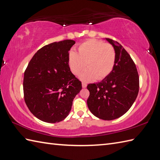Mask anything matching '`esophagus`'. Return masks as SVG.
Instances as JSON below:
<instances>
[{"label": "esophagus", "mask_w": 160, "mask_h": 160, "mask_svg": "<svg viewBox=\"0 0 160 160\" xmlns=\"http://www.w3.org/2000/svg\"><path fill=\"white\" fill-rule=\"evenodd\" d=\"M82 88H86L87 85L85 82H82Z\"/></svg>", "instance_id": "esophagus-1"}]
</instances>
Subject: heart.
Here are the masks:
<instances>
[{
  "mask_svg": "<svg viewBox=\"0 0 160 160\" xmlns=\"http://www.w3.org/2000/svg\"><path fill=\"white\" fill-rule=\"evenodd\" d=\"M116 52L110 44L91 39L80 44L78 53L71 51L68 54V64L74 75L78 76L84 68L88 69L80 74V79L91 82L95 79L101 80L107 78L113 71Z\"/></svg>",
  "mask_w": 160,
  "mask_h": 160,
  "instance_id": "1",
  "label": "heart"
}]
</instances>
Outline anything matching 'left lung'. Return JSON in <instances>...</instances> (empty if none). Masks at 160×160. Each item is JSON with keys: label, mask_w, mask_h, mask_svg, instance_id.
Masks as SVG:
<instances>
[{"label": "left lung", "mask_w": 160, "mask_h": 160, "mask_svg": "<svg viewBox=\"0 0 160 160\" xmlns=\"http://www.w3.org/2000/svg\"><path fill=\"white\" fill-rule=\"evenodd\" d=\"M114 47L116 60L113 71L101 82L89 84L87 106L95 116L113 120L129 110L139 92V76L136 66L120 43L105 38Z\"/></svg>", "instance_id": "left-lung-1"}]
</instances>
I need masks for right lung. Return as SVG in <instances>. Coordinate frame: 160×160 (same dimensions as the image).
<instances>
[{
	"label": "right lung",
	"mask_w": 160,
	"mask_h": 160,
	"mask_svg": "<svg viewBox=\"0 0 160 160\" xmlns=\"http://www.w3.org/2000/svg\"><path fill=\"white\" fill-rule=\"evenodd\" d=\"M74 40H65L44 46L37 52L24 73L25 103L39 120L56 123L69 115L82 83L71 73L68 52Z\"/></svg>",
	"instance_id": "obj_1"
}]
</instances>
